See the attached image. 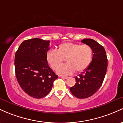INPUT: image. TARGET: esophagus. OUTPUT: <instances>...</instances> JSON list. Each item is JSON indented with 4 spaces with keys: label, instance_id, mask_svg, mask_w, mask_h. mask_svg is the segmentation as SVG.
Here are the masks:
<instances>
[{
    "label": "esophagus",
    "instance_id": "34e87169",
    "mask_svg": "<svg viewBox=\"0 0 123 123\" xmlns=\"http://www.w3.org/2000/svg\"><path fill=\"white\" fill-rule=\"evenodd\" d=\"M61 77L63 79H66L68 78V77H67V76H61Z\"/></svg>",
    "mask_w": 123,
    "mask_h": 123
}]
</instances>
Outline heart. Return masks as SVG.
Returning a JSON list of instances; mask_svg holds the SVG:
<instances>
[{"label":"heart","mask_w":123,"mask_h":123,"mask_svg":"<svg viewBox=\"0 0 123 123\" xmlns=\"http://www.w3.org/2000/svg\"><path fill=\"white\" fill-rule=\"evenodd\" d=\"M93 50L90 46L72 42L61 44L57 51L50 50L46 53V61L53 70H57L64 60H66L67 63L57 70L60 75L84 71L91 64Z\"/></svg>","instance_id":"obj_1"}]
</instances>
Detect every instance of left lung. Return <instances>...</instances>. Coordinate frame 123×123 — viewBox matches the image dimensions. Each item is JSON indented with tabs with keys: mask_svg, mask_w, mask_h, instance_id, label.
I'll return each mask as SVG.
<instances>
[{
	"mask_svg": "<svg viewBox=\"0 0 123 123\" xmlns=\"http://www.w3.org/2000/svg\"><path fill=\"white\" fill-rule=\"evenodd\" d=\"M81 42L92 48L93 57L90 66L78 77L76 76L75 84L70 88L72 94L80 99L91 97L98 91L108 68V59L103 46L91 39H84Z\"/></svg>",
	"mask_w": 123,
	"mask_h": 123,
	"instance_id": "left-lung-1",
	"label": "left lung"
}]
</instances>
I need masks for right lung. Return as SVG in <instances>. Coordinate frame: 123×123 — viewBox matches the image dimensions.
Wrapping results in <instances>:
<instances>
[{
	"mask_svg": "<svg viewBox=\"0 0 123 123\" xmlns=\"http://www.w3.org/2000/svg\"><path fill=\"white\" fill-rule=\"evenodd\" d=\"M50 41L39 38L24 41L15 55L17 79L25 92L42 98L50 92L53 82L58 78L46 61Z\"/></svg>",
	"mask_w": 123,
	"mask_h": 123,
	"instance_id": "right-lung-1",
	"label": "right lung"
}]
</instances>
